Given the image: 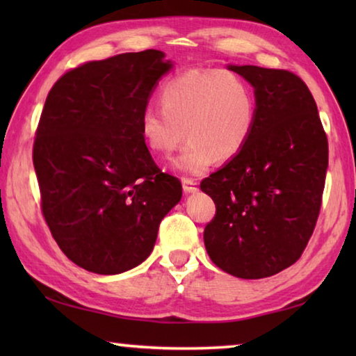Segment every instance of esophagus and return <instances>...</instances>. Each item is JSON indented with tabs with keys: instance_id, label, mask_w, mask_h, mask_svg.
Here are the masks:
<instances>
[{
	"instance_id": "34e87169",
	"label": "esophagus",
	"mask_w": 356,
	"mask_h": 356,
	"mask_svg": "<svg viewBox=\"0 0 356 356\" xmlns=\"http://www.w3.org/2000/svg\"><path fill=\"white\" fill-rule=\"evenodd\" d=\"M182 185H184V191H185V193H195V191H197L196 180L184 177V179H182Z\"/></svg>"
}]
</instances>
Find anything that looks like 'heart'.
Instances as JSON below:
<instances>
[{
  "label": "heart",
  "mask_w": 356,
  "mask_h": 356,
  "mask_svg": "<svg viewBox=\"0 0 356 356\" xmlns=\"http://www.w3.org/2000/svg\"><path fill=\"white\" fill-rule=\"evenodd\" d=\"M161 108L141 114V136L160 156H170L190 138L174 161L179 171L201 174L212 161H229L248 144L256 124V95L245 78L221 69H191L172 76L160 92Z\"/></svg>",
  "instance_id": "b5f03b06"
}]
</instances>
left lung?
Segmentation results:
<instances>
[{"label":"left lung","mask_w":356,"mask_h":356,"mask_svg":"<svg viewBox=\"0 0 356 356\" xmlns=\"http://www.w3.org/2000/svg\"><path fill=\"white\" fill-rule=\"evenodd\" d=\"M254 86L256 124L245 149L201 190L216 207L204 245L222 272L261 280L303 254L321 213L328 140L316 100L298 75L231 65Z\"/></svg>","instance_id":"8db88e82"}]
</instances>
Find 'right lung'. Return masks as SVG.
<instances>
[{"instance_id": "add662e5", "label": "right lung", "mask_w": 356, "mask_h": 356, "mask_svg": "<svg viewBox=\"0 0 356 356\" xmlns=\"http://www.w3.org/2000/svg\"><path fill=\"white\" fill-rule=\"evenodd\" d=\"M171 67L159 50L122 53L67 70L47 95L33 146L42 215L64 254L88 272L140 265L182 197L140 129Z\"/></svg>"}]
</instances>
